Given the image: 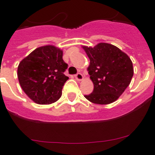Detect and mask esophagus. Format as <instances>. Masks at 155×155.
Here are the masks:
<instances>
[{
  "instance_id": "obj_1",
  "label": "esophagus",
  "mask_w": 155,
  "mask_h": 155,
  "mask_svg": "<svg viewBox=\"0 0 155 155\" xmlns=\"http://www.w3.org/2000/svg\"><path fill=\"white\" fill-rule=\"evenodd\" d=\"M74 77H75V78H76L78 81L83 80V75H82L81 73H78L77 74H75Z\"/></svg>"
}]
</instances>
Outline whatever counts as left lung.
<instances>
[{"label": "left lung", "mask_w": 155, "mask_h": 155, "mask_svg": "<svg viewBox=\"0 0 155 155\" xmlns=\"http://www.w3.org/2000/svg\"><path fill=\"white\" fill-rule=\"evenodd\" d=\"M90 60L87 68L94 90L84 95L94 104L107 105L118 99L134 75L130 58L118 47L100 42L94 47L83 46Z\"/></svg>", "instance_id": "left-lung-1"}]
</instances>
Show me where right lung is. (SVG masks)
<instances>
[{"label":"right lung","instance_id":"right-lung-1","mask_svg":"<svg viewBox=\"0 0 155 155\" xmlns=\"http://www.w3.org/2000/svg\"><path fill=\"white\" fill-rule=\"evenodd\" d=\"M68 66L61 49L52 45L41 46L19 63V84L35 103H53L61 97L63 86L69 78L64 74Z\"/></svg>","mask_w":155,"mask_h":155}]
</instances>
